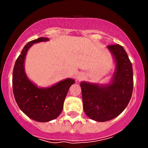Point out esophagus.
<instances>
[{"mask_svg": "<svg viewBox=\"0 0 148 148\" xmlns=\"http://www.w3.org/2000/svg\"><path fill=\"white\" fill-rule=\"evenodd\" d=\"M85 78V74H84L83 72L79 73L77 75V79L79 80V81H81V80L84 79Z\"/></svg>", "mask_w": 148, "mask_h": 148, "instance_id": "34e87169", "label": "esophagus"}]
</instances>
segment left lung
I'll list each match as a JSON object with an SVG mask.
<instances>
[{"mask_svg": "<svg viewBox=\"0 0 148 148\" xmlns=\"http://www.w3.org/2000/svg\"><path fill=\"white\" fill-rule=\"evenodd\" d=\"M115 59V71L108 84H80L85 114L92 120L106 122L124 111L133 90V71L126 51L119 44L107 46Z\"/></svg>", "mask_w": 148, "mask_h": 148, "instance_id": "1", "label": "left lung"}]
</instances>
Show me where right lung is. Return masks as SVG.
I'll use <instances>...</instances> for the list:
<instances>
[{"instance_id": "obj_1", "label": "right lung", "mask_w": 148, "mask_h": 148, "mask_svg": "<svg viewBox=\"0 0 148 148\" xmlns=\"http://www.w3.org/2000/svg\"><path fill=\"white\" fill-rule=\"evenodd\" d=\"M49 40L41 37L29 41L16 59L13 71V92L18 106L29 118L40 122L59 117L69 89L75 82L72 79H66L50 87L39 88L28 79L24 70L28 50L34 44Z\"/></svg>"}]
</instances>
